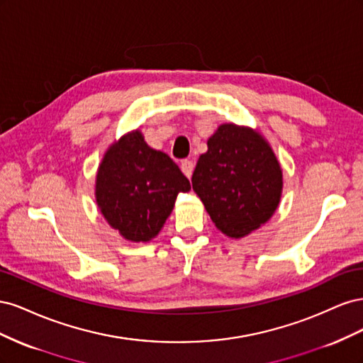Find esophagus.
<instances>
[{
    "label": "esophagus",
    "instance_id": "34e87169",
    "mask_svg": "<svg viewBox=\"0 0 363 363\" xmlns=\"http://www.w3.org/2000/svg\"><path fill=\"white\" fill-rule=\"evenodd\" d=\"M180 168H182V171H183V174L186 175V177L191 179L192 171H194V162L189 160V159H184V160H182Z\"/></svg>",
    "mask_w": 363,
    "mask_h": 363
}]
</instances>
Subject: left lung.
<instances>
[{
    "label": "left lung",
    "mask_w": 363,
    "mask_h": 363,
    "mask_svg": "<svg viewBox=\"0 0 363 363\" xmlns=\"http://www.w3.org/2000/svg\"><path fill=\"white\" fill-rule=\"evenodd\" d=\"M281 169L268 142L235 124L219 125L192 174V188L215 225L244 238L265 224L281 195Z\"/></svg>",
    "instance_id": "left-lung-1"
}]
</instances>
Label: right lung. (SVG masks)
I'll return each mask as SVG.
<instances>
[{"instance_id":"obj_1","label":"right lung","mask_w":363,"mask_h":363,"mask_svg":"<svg viewBox=\"0 0 363 363\" xmlns=\"http://www.w3.org/2000/svg\"><path fill=\"white\" fill-rule=\"evenodd\" d=\"M189 189L177 163L133 131L106 152L95 195L108 224L131 242H147L162 230L177 195Z\"/></svg>"}]
</instances>
